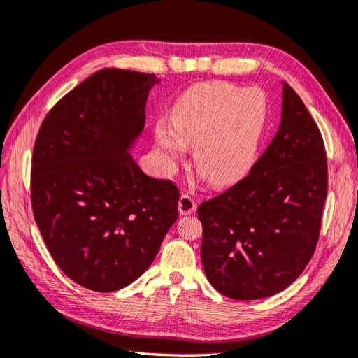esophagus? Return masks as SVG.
Instances as JSON below:
<instances>
[{
	"label": "esophagus",
	"instance_id": "obj_1",
	"mask_svg": "<svg viewBox=\"0 0 358 358\" xmlns=\"http://www.w3.org/2000/svg\"><path fill=\"white\" fill-rule=\"evenodd\" d=\"M195 209H197V201H195L191 195H187V194L181 195L180 201H178L180 214H183V215L192 214V213H195Z\"/></svg>",
	"mask_w": 358,
	"mask_h": 358
}]
</instances>
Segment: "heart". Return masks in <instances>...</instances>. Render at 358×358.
<instances>
[{
    "label": "heart",
    "instance_id": "b5f03b06",
    "mask_svg": "<svg viewBox=\"0 0 358 358\" xmlns=\"http://www.w3.org/2000/svg\"><path fill=\"white\" fill-rule=\"evenodd\" d=\"M265 97L227 82L200 83L185 93L171 113V127L158 124V149L171 159L194 147V166L217 186L241 180L253 164L264 124Z\"/></svg>",
    "mask_w": 358,
    "mask_h": 358
}]
</instances>
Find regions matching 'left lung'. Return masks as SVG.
Listing matches in <instances>:
<instances>
[{"label":"left lung","mask_w":358,"mask_h":358,"mask_svg":"<svg viewBox=\"0 0 358 358\" xmlns=\"http://www.w3.org/2000/svg\"><path fill=\"white\" fill-rule=\"evenodd\" d=\"M326 195L323 136L284 82L281 125L270 145L247 177L197 209L208 281L233 299L287 289L317 248Z\"/></svg>","instance_id":"8db88e82"}]
</instances>
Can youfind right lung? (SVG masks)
<instances>
[{
    "label": "right lung",
    "mask_w": 358,
    "mask_h": 358,
    "mask_svg": "<svg viewBox=\"0 0 358 358\" xmlns=\"http://www.w3.org/2000/svg\"><path fill=\"white\" fill-rule=\"evenodd\" d=\"M157 82L103 68L54 105L35 139V223L55 264L85 289L116 292L136 281L178 217V187L145 175L129 153Z\"/></svg>",
    "instance_id": "right-lung-1"
}]
</instances>
